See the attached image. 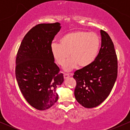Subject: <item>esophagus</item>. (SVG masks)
<instances>
[{
	"label": "esophagus",
	"mask_w": 130,
	"mask_h": 130,
	"mask_svg": "<svg viewBox=\"0 0 130 130\" xmlns=\"http://www.w3.org/2000/svg\"><path fill=\"white\" fill-rule=\"evenodd\" d=\"M70 76V75L69 74H63V77H64V79H67V78H68V77H69Z\"/></svg>",
	"instance_id": "esophagus-1"
}]
</instances>
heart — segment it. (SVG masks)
Returning <instances> with one entry per match:
<instances>
[{"label":"heart","mask_w":130,"mask_h":130,"mask_svg":"<svg viewBox=\"0 0 130 130\" xmlns=\"http://www.w3.org/2000/svg\"><path fill=\"white\" fill-rule=\"evenodd\" d=\"M100 44V38L96 33L77 30L62 36L60 43H52L51 51L60 66H63L69 56L71 57L64 67L68 71L77 66L80 68L90 66L98 56Z\"/></svg>","instance_id":"heart-1"}]
</instances>
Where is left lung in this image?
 I'll use <instances>...</instances> for the list:
<instances>
[{
	"mask_svg": "<svg viewBox=\"0 0 130 130\" xmlns=\"http://www.w3.org/2000/svg\"><path fill=\"white\" fill-rule=\"evenodd\" d=\"M101 48L95 61L89 67L77 70L76 100L83 106L92 108L100 105L111 93L117 77V58L109 35L100 30Z\"/></svg>",
	"mask_w": 130,
	"mask_h": 130,
	"instance_id": "obj_1",
	"label": "left lung"
}]
</instances>
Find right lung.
Returning a JSON list of instances; mask_svg holds the SVG:
<instances>
[{
    "mask_svg": "<svg viewBox=\"0 0 130 130\" xmlns=\"http://www.w3.org/2000/svg\"><path fill=\"white\" fill-rule=\"evenodd\" d=\"M60 28L59 22L34 27L24 37L16 56V78L21 92L29 104L40 111L57 102L56 88L64 80L51 51Z\"/></svg>",
    "mask_w": 130,
    "mask_h": 130,
    "instance_id": "right-lung-1",
    "label": "right lung"
}]
</instances>
